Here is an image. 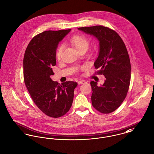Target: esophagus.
Listing matches in <instances>:
<instances>
[{"label": "esophagus", "instance_id": "obj_1", "mask_svg": "<svg viewBox=\"0 0 154 154\" xmlns=\"http://www.w3.org/2000/svg\"><path fill=\"white\" fill-rule=\"evenodd\" d=\"M85 82V81H84V80H81V81H79L78 82V84H84Z\"/></svg>", "mask_w": 154, "mask_h": 154}]
</instances>
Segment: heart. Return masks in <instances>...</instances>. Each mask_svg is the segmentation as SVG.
<instances>
[{
	"mask_svg": "<svg viewBox=\"0 0 154 154\" xmlns=\"http://www.w3.org/2000/svg\"><path fill=\"white\" fill-rule=\"evenodd\" d=\"M70 42L72 43V44H73L78 50H79L80 49L82 48H87L88 45V40L81 35H76L73 36L71 39H70ZM64 44H60L57 48L56 50V58L57 59H60L61 58L62 56V54L64 48Z\"/></svg>",
	"mask_w": 154,
	"mask_h": 154,
	"instance_id": "heart-1",
	"label": "heart"
}]
</instances>
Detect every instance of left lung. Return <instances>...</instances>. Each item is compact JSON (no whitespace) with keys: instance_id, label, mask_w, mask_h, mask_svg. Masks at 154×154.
I'll use <instances>...</instances> for the list:
<instances>
[{"instance_id":"left-lung-1","label":"left lung","mask_w":154,"mask_h":154,"mask_svg":"<svg viewBox=\"0 0 154 154\" xmlns=\"http://www.w3.org/2000/svg\"><path fill=\"white\" fill-rule=\"evenodd\" d=\"M78 29L99 42V53L94 66L106 80L100 87L97 82H91V101L98 111L110 113L121 105L130 85L131 66L126 45L119 35L107 27L97 25Z\"/></svg>"}]
</instances>
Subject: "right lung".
I'll use <instances>...</instances> for the list:
<instances>
[{"label": "right lung", "instance_id": "right-lung-1", "mask_svg": "<svg viewBox=\"0 0 154 154\" xmlns=\"http://www.w3.org/2000/svg\"><path fill=\"white\" fill-rule=\"evenodd\" d=\"M70 30L45 31L37 35L28 45L23 57L24 82L33 101L45 114L54 118L70 109L78 85L73 81L60 84L50 78L54 75L52 67L56 64L57 45Z\"/></svg>", "mask_w": 154, "mask_h": 154}]
</instances>
